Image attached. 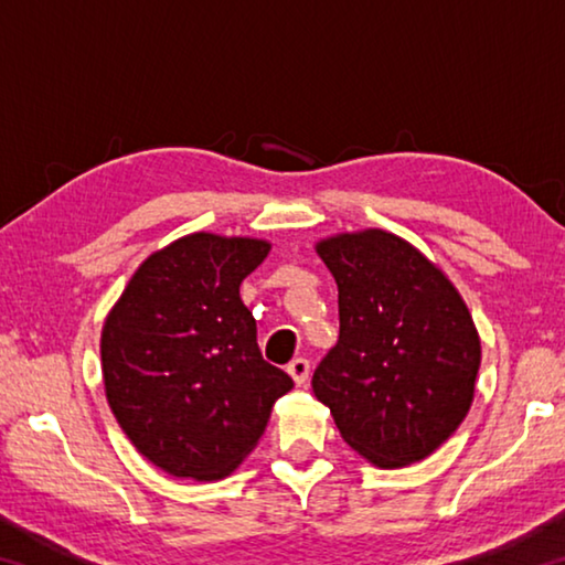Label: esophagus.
I'll use <instances>...</instances> for the list:
<instances>
[{
    "mask_svg": "<svg viewBox=\"0 0 565 565\" xmlns=\"http://www.w3.org/2000/svg\"><path fill=\"white\" fill-rule=\"evenodd\" d=\"M286 371H289V376L294 379V384L296 386H303L306 381H309V371H311V366H309V361L306 359H294L289 366H286Z\"/></svg>",
    "mask_w": 565,
    "mask_h": 565,
    "instance_id": "34e87169",
    "label": "esophagus"
}]
</instances>
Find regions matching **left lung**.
I'll use <instances>...</instances> for the list:
<instances>
[{
  "label": "left lung",
  "mask_w": 565,
  "mask_h": 565,
  "mask_svg": "<svg viewBox=\"0 0 565 565\" xmlns=\"http://www.w3.org/2000/svg\"><path fill=\"white\" fill-rule=\"evenodd\" d=\"M339 286V341L311 386L353 451L379 468L431 456L466 418L481 341L441 269L381 228L317 246Z\"/></svg>",
  "instance_id": "1"
}]
</instances>
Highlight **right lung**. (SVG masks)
Instances as JSON below:
<instances>
[{
  "label": "right lung",
  "instance_id": "add662e5",
  "mask_svg": "<svg viewBox=\"0 0 565 565\" xmlns=\"http://www.w3.org/2000/svg\"><path fill=\"white\" fill-rule=\"evenodd\" d=\"M269 248L259 238L189 234L139 266L104 321L111 414L161 471L196 481L228 476L294 386L264 361L238 296Z\"/></svg>",
  "mask_w": 565,
  "mask_h": 565
}]
</instances>
